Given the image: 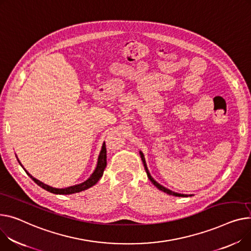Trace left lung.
<instances>
[{"mask_svg": "<svg viewBox=\"0 0 251 251\" xmlns=\"http://www.w3.org/2000/svg\"><path fill=\"white\" fill-rule=\"evenodd\" d=\"M139 153H140V156H141V159H142V162H143V165H144V169H145V172H146V174H147V176H148V178L150 179V181H151L153 185L158 189V190H160V191H162V192H164V193H166V194H169V195H173V196H176V197H189V196H192V195H183V194H178V193H175V192H173V191H171V190H169V189H166V188H164L163 186H161V185H159V183L156 181V180H154L153 179V177L150 176V174H149V172H148V169H147V165H146V162H145V158H144V155H143V153L141 152V151H139Z\"/></svg>", "mask_w": 251, "mask_h": 251, "instance_id": "1", "label": "left lung"}]
</instances>
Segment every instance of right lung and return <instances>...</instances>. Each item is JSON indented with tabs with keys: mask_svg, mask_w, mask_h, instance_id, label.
Instances as JSON below:
<instances>
[{
	"mask_svg": "<svg viewBox=\"0 0 251 251\" xmlns=\"http://www.w3.org/2000/svg\"><path fill=\"white\" fill-rule=\"evenodd\" d=\"M18 159V158H17ZM19 163L21 164L20 160L18 159ZM106 165H107V150H106V145H105V142L103 143V146H102V149H101V152H100V155L98 157V163H97V166H96V170L94 171V173L92 174V176L86 180L83 181L81 183H78V185H75V186H72V187H69V188H64V189H56V188H52L50 187L48 185H46V183L38 180L37 178L33 177L24 168L23 165L21 164L22 168L24 169V171L26 172V174L34 180L37 185L39 187H41L42 189L50 192V193H53V194H59V195H71V194H75V193H79L81 191H85L91 187H93L94 185H96V183L98 182V180L102 177L103 176V173L106 169Z\"/></svg>",
	"mask_w": 251,
	"mask_h": 251,
	"instance_id": "right-lung-1",
	"label": "right lung"
}]
</instances>
